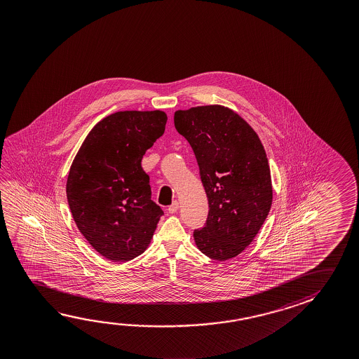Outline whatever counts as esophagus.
<instances>
[{"label": "esophagus", "instance_id": "obj_1", "mask_svg": "<svg viewBox=\"0 0 359 359\" xmlns=\"http://www.w3.org/2000/svg\"><path fill=\"white\" fill-rule=\"evenodd\" d=\"M177 209H179V203L174 201V203L168 208V212H170V214H174V212H177Z\"/></svg>", "mask_w": 359, "mask_h": 359}]
</instances>
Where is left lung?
<instances>
[{
	"label": "left lung",
	"mask_w": 359,
	"mask_h": 359,
	"mask_svg": "<svg viewBox=\"0 0 359 359\" xmlns=\"http://www.w3.org/2000/svg\"><path fill=\"white\" fill-rule=\"evenodd\" d=\"M174 123L194 151L209 203L205 226L194 230L195 244L209 258H234L253 241L271 210L264 147L252 126L224 106L179 110Z\"/></svg>",
	"instance_id": "left-lung-1"
}]
</instances>
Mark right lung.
<instances>
[{"mask_svg": "<svg viewBox=\"0 0 359 359\" xmlns=\"http://www.w3.org/2000/svg\"><path fill=\"white\" fill-rule=\"evenodd\" d=\"M166 120L159 110L111 114L88 133L71 165V214L91 247L112 262L144 253L164 214L151 200L142 160Z\"/></svg>", "mask_w": 359, "mask_h": 359, "instance_id": "obj_1", "label": "right lung"}]
</instances>
